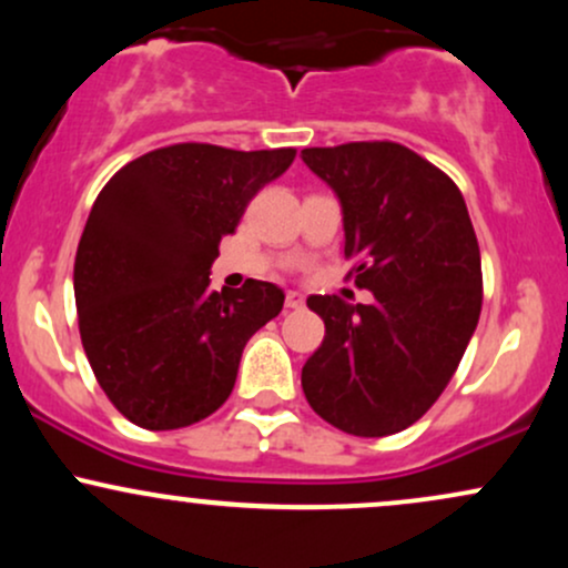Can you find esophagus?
Wrapping results in <instances>:
<instances>
[{
	"instance_id": "1",
	"label": "esophagus",
	"mask_w": 568,
	"mask_h": 568,
	"mask_svg": "<svg viewBox=\"0 0 568 568\" xmlns=\"http://www.w3.org/2000/svg\"><path fill=\"white\" fill-rule=\"evenodd\" d=\"M285 306H288V310H302L304 296L298 291H288L285 293Z\"/></svg>"
}]
</instances>
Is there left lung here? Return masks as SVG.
<instances>
[{
    "instance_id": "left-lung-1",
    "label": "left lung",
    "mask_w": 568,
    "mask_h": 568,
    "mask_svg": "<svg viewBox=\"0 0 568 568\" xmlns=\"http://www.w3.org/2000/svg\"><path fill=\"white\" fill-rule=\"evenodd\" d=\"M342 200L347 277L374 304L310 296L325 338L304 363L317 416L357 438L400 433L459 368L484 304L480 247L459 186L395 141L304 149Z\"/></svg>"
}]
</instances>
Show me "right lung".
Returning <instances> with one entry per match:
<instances>
[{
    "label": "right lung",
    "instance_id": "obj_1",
    "mask_svg": "<svg viewBox=\"0 0 568 568\" xmlns=\"http://www.w3.org/2000/svg\"><path fill=\"white\" fill-rule=\"evenodd\" d=\"M296 149L173 143L120 168L93 202L74 258L84 355L125 419L179 429L232 395L247 338L283 310V291L245 280L211 291V264L247 202Z\"/></svg>",
    "mask_w": 568,
    "mask_h": 568
}]
</instances>
